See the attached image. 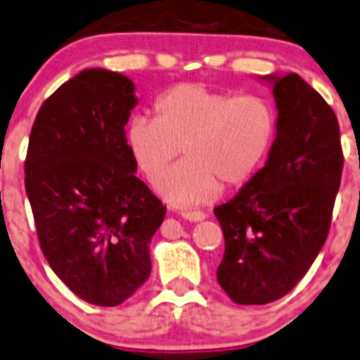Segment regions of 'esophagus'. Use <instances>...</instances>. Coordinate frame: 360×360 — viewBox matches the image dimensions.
Returning <instances> with one entry per match:
<instances>
[{"label":"esophagus","instance_id":"esophagus-1","mask_svg":"<svg viewBox=\"0 0 360 360\" xmlns=\"http://www.w3.org/2000/svg\"><path fill=\"white\" fill-rule=\"evenodd\" d=\"M180 214L185 218V220H192V221H201L206 218V213L201 210H181Z\"/></svg>","mask_w":360,"mask_h":360}]
</instances>
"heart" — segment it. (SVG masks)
<instances>
[{"label":"heart","instance_id":"heart-1","mask_svg":"<svg viewBox=\"0 0 360 360\" xmlns=\"http://www.w3.org/2000/svg\"><path fill=\"white\" fill-rule=\"evenodd\" d=\"M154 120L135 117L128 149L150 184H159L181 149L188 159L159 191L175 205H198L220 195L224 184L240 187L260 169L277 117L260 95L234 97L201 83H180L154 100Z\"/></svg>","mask_w":360,"mask_h":360}]
</instances>
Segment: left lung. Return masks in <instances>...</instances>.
Listing matches in <instances>:
<instances>
[{"mask_svg":"<svg viewBox=\"0 0 360 360\" xmlns=\"http://www.w3.org/2000/svg\"><path fill=\"white\" fill-rule=\"evenodd\" d=\"M274 81L277 135L260 172L214 207L225 237L217 279L239 305L288 295L328 239L343 169L335 110L298 74Z\"/></svg>","mask_w":360,"mask_h":360,"instance_id":"obj_1","label":"left lung"}]
</instances>
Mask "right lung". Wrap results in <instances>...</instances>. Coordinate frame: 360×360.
<instances>
[{"label": "right lung", "instance_id": "obj_1", "mask_svg": "<svg viewBox=\"0 0 360 360\" xmlns=\"http://www.w3.org/2000/svg\"><path fill=\"white\" fill-rule=\"evenodd\" d=\"M135 84L86 69L39 107L25 192L51 270L84 302L116 307L150 274L149 244L166 206L136 179L124 126Z\"/></svg>", "mask_w": 360, "mask_h": 360}]
</instances>
